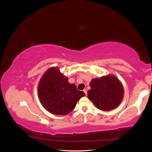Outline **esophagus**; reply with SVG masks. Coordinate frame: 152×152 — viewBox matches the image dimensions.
Returning a JSON list of instances; mask_svg holds the SVG:
<instances>
[{"mask_svg": "<svg viewBox=\"0 0 152 152\" xmlns=\"http://www.w3.org/2000/svg\"><path fill=\"white\" fill-rule=\"evenodd\" d=\"M83 91H84V93H85V94L87 96V90H86V89H84L83 90Z\"/></svg>", "mask_w": 152, "mask_h": 152, "instance_id": "obj_1", "label": "esophagus"}]
</instances>
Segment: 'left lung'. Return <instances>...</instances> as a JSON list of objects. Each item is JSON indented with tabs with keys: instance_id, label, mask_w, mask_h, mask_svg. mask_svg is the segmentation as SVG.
<instances>
[{
	"instance_id": "obj_1",
	"label": "left lung",
	"mask_w": 152,
	"mask_h": 152,
	"mask_svg": "<svg viewBox=\"0 0 152 152\" xmlns=\"http://www.w3.org/2000/svg\"><path fill=\"white\" fill-rule=\"evenodd\" d=\"M87 97L96 108L110 111L120 104L124 96V87L116 77L109 75L93 79Z\"/></svg>"
}]
</instances>
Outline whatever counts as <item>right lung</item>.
<instances>
[{"instance_id":"right-lung-1","label":"right lung","mask_w":152,"mask_h":152,"mask_svg":"<svg viewBox=\"0 0 152 152\" xmlns=\"http://www.w3.org/2000/svg\"><path fill=\"white\" fill-rule=\"evenodd\" d=\"M38 96L41 104L49 112L65 115L74 109L85 94L77 90L74 84L69 83L68 78L57 67H50L39 81Z\"/></svg>"}]
</instances>
